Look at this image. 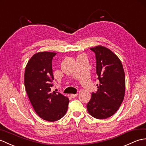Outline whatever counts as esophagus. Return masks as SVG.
<instances>
[{"instance_id":"1","label":"esophagus","mask_w":146,"mask_h":146,"mask_svg":"<svg viewBox=\"0 0 146 146\" xmlns=\"http://www.w3.org/2000/svg\"><path fill=\"white\" fill-rule=\"evenodd\" d=\"M77 96V94H70V97H71V98H76Z\"/></svg>"}]
</instances>
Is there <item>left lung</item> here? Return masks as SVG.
<instances>
[{"instance_id": "8db88e82", "label": "left lung", "mask_w": 146, "mask_h": 146, "mask_svg": "<svg viewBox=\"0 0 146 146\" xmlns=\"http://www.w3.org/2000/svg\"><path fill=\"white\" fill-rule=\"evenodd\" d=\"M96 54V74L99 84L87 103L89 114L98 119L114 115L124 100L125 74L121 61L109 48L101 46L90 48Z\"/></svg>"}]
</instances>
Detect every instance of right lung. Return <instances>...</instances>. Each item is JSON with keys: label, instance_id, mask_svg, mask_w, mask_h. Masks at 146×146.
Wrapping results in <instances>:
<instances>
[{"label": "right lung", "instance_id": "1", "mask_svg": "<svg viewBox=\"0 0 146 146\" xmlns=\"http://www.w3.org/2000/svg\"><path fill=\"white\" fill-rule=\"evenodd\" d=\"M56 53L40 52L28 61L24 74V84L34 111L47 121L54 122L66 114L69 100L59 92H51L54 75L52 60Z\"/></svg>", "mask_w": 146, "mask_h": 146}]
</instances>
